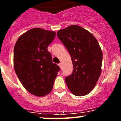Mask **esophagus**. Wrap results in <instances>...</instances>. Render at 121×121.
Masks as SVG:
<instances>
[{"label": "esophagus", "instance_id": "34e87169", "mask_svg": "<svg viewBox=\"0 0 121 121\" xmlns=\"http://www.w3.org/2000/svg\"><path fill=\"white\" fill-rule=\"evenodd\" d=\"M58 66H59L60 67L61 69H62V65H61V63L58 64Z\"/></svg>", "mask_w": 121, "mask_h": 121}]
</instances>
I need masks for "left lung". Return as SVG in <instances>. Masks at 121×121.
Masks as SVG:
<instances>
[{
	"label": "left lung",
	"mask_w": 121,
	"mask_h": 121,
	"mask_svg": "<svg viewBox=\"0 0 121 121\" xmlns=\"http://www.w3.org/2000/svg\"><path fill=\"white\" fill-rule=\"evenodd\" d=\"M57 37L71 57L73 71L65 77L69 91L78 97L88 94L101 73L102 53L95 37L78 25L58 30Z\"/></svg>",
	"instance_id": "1"
}]
</instances>
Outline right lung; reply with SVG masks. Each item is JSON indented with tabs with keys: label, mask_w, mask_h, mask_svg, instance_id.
<instances>
[{
	"label": "right lung",
	"mask_w": 121,
	"mask_h": 121,
	"mask_svg": "<svg viewBox=\"0 0 121 121\" xmlns=\"http://www.w3.org/2000/svg\"><path fill=\"white\" fill-rule=\"evenodd\" d=\"M55 36L54 31L35 28L21 35L14 46L16 74L26 90L37 97L52 91L60 69L47 50Z\"/></svg>",
	"instance_id": "obj_1"
}]
</instances>
